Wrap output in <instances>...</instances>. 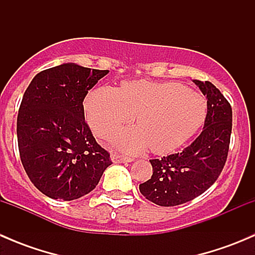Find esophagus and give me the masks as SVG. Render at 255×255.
<instances>
[{
	"mask_svg": "<svg viewBox=\"0 0 255 255\" xmlns=\"http://www.w3.org/2000/svg\"><path fill=\"white\" fill-rule=\"evenodd\" d=\"M111 160L116 164H121V163H130V161H133V159L126 158V156H122V155H120V154L115 153L111 155Z\"/></svg>",
	"mask_w": 255,
	"mask_h": 255,
	"instance_id": "1",
	"label": "esophagus"
}]
</instances>
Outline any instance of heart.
Segmentation results:
<instances>
[{"mask_svg":"<svg viewBox=\"0 0 255 255\" xmlns=\"http://www.w3.org/2000/svg\"><path fill=\"white\" fill-rule=\"evenodd\" d=\"M85 113L99 137H106L134 116L137 127L116 130L110 142L129 154L143 153L149 146L153 153L166 154L199 129L206 117V102L176 82L132 80L118 89L104 86L90 92Z\"/></svg>","mask_w":255,"mask_h":255,"instance_id":"obj_1","label":"heart"}]
</instances>
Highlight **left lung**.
<instances>
[{
    "label": "left lung",
    "mask_w": 255,
    "mask_h": 255,
    "mask_svg": "<svg viewBox=\"0 0 255 255\" xmlns=\"http://www.w3.org/2000/svg\"><path fill=\"white\" fill-rule=\"evenodd\" d=\"M192 81L207 100L201 134L181 153L150 160L153 175L139 185L143 196L159 206H177L204 194L227 160L232 132L231 105L210 81Z\"/></svg>",
    "instance_id": "left-lung-1"
}]
</instances>
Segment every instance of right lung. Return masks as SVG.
Returning a JSON list of instances; mask_svg holds the SVG:
<instances>
[{
    "instance_id": "1",
    "label": "right lung",
    "mask_w": 255,
    "mask_h": 255,
    "mask_svg": "<svg viewBox=\"0 0 255 255\" xmlns=\"http://www.w3.org/2000/svg\"><path fill=\"white\" fill-rule=\"evenodd\" d=\"M109 73L64 63L37 74L23 95L17 117L20 160L50 199L85 196L112 164L85 122L82 106L89 90Z\"/></svg>"
}]
</instances>
